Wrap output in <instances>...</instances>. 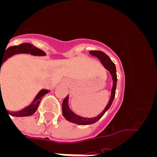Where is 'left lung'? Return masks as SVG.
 Returning a JSON list of instances; mask_svg holds the SVG:
<instances>
[{
    "label": "left lung",
    "instance_id": "1",
    "mask_svg": "<svg viewBox=\"0 0 157 157\" xmlns=\"http://www.w3.org/2000/svg\"><path fill=\"white\" fill-rule=\"evenodd\" d=\"M90 53L92 56H97L98 59L101 60V63L105 67V68L109 71L110 75H112V88L111 90V96L109 98V101L107 104L106 107L105 108L102 112L98 115V116L92 118H85L82 116H80L78 115L75 114L71 109H70L68 105V100L69 97L68 95L67 96V98L63 100V104H62V112H63V117L66 119L67 120H68L69 122H71L75 124H78V125H90V124H93V123L98 122V120L101 119L102 116H104L105 112L109 110V108L112 105L113 100L115 98V95H116V84H117V75H116V65L112 61V59L109 58L108 55L105 53V52H101V51H90Z\"/></svg>",
    "mask_w": 157,
    "mask_h": 157
}]
</instances>
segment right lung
Wrapping results in <instances>:
<instances>
[{"mask_svg":"<svg viewBox=\"0 0 157 157\" xmlns=\"http://www.w3.org/2000/svg\"><path fill=\"white\" fill-rule=\"evenodd\" d=\"M6 50H5V52L2 56L0 53V74H1V67L2 64L6 61L8 58L12 57L14 55L16 54H21V53H26V54H30L32 56H46V54L44 51L41 50L39 48H36L34 45H31L30 43H23L21 45H15V46L8 47V48H5ZM1 86V83H0ZM50 91L48 90H45V89H42L41 90L38 92V94L36 95L34 99L33 100L31 103L28 105V106L25 107L24 109H23L20 111H17V112H10L6 109L8 114L12 116H17V117H24V116H30L34 114V112L37 111L38 105L40 104L41 98L44 95L49 93ZM2 99V95H0V101ZM3 100V99H2ZM8 115V116H9Z\"/></svg>","mask_w":157,"mask_h":157,"instance_id":"add662e5","label":"right lung"}]
</instances>
